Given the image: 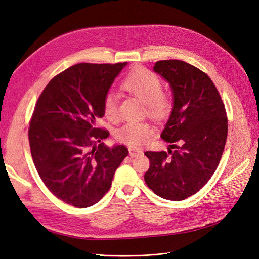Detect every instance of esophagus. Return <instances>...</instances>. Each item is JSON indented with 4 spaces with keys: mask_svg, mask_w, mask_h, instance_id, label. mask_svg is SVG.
<instances>
[{
    "mask_svg": "<svg viewBox=\"0 0 259 259\" xmlns=\"http://www.w3.org/2000/svg\"><path fill=\"white\" fill-rule=\"evenodd\" d=\"M128 151H130V156L131 157H136V156H138L139 154L142 153V151H140L138 149H134V148H131Z\"/></svg>",
    "mask_w": 259,
    "mask_h": 259,
    "instance_id": "esophagus-1",
    "label": "esophagus"
}]
</instances>
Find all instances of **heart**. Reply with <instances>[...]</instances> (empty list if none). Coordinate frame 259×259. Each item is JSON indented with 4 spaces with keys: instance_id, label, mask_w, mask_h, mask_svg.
<instances>
[{
    "instance_id": "1",
    "label": "heart",
    "mask_w": 259,
    "mask_h": 259,
    "mask_svg": "<svg viewBox=\"0 0 259 259\" xmlns=\"http://www.w3.org/2000/svg\"><path fill=\"white\" fill-rule=\"evenodd\" d=\"M121 88L124 91L137 97L144 102L148 114L154 119H163L171 111L174 101L172 97L163 92V81L152 70L137 67L123 78ZM105 117L109 120H115L119 115L118 96L112 92H108L103 102ZM153 127L148 122H127L122 125L115 137L123 144L132 147H139L151 138Z\"/></svg>"
}]
</instances>
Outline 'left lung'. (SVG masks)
<instances>
[{
    "instance_id": "left-lung-1",
    "label": "left lung",
    "mask_w": 259,
    "mask_h": 259,
    "mask_svg": "<svg viewBox=\"0 0 259 259\" xmlns=\"http://www.w3.org/2000/svg\"><path fill=\"white\" fill-rule=\"evenodd\" d=\"M153 69L170 83L174 108L162 139L168 151H147V185L159 197L180 201L197 193L215 172L224 151L228 120L210 77L181 60L157 61Z\"/></svg>"
}]
</instances>
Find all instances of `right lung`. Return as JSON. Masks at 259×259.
<instances>
[{
  "label": "right lung",
  "mask_w": 259,
  "mask_h": 259,
  "mask_svg": "<svg viewBox=\"0 0 259 259\" xmlns=\"http://www.w3.org/2000/svg\"><path fill=\"white\" fill-rule=\"evenodd\" d=\"M126 65L79 63L53 77L39 95L30 120L35 168L47 189L70 206L87 208L109 191L125 146L102 141L109 132L96 126L114 78Z\"/></svg>",
  "instance_id": "1"
}]
</instances>
